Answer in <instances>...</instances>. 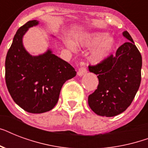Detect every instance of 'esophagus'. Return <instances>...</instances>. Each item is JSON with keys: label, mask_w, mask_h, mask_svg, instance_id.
Segmentation results:
<instances>
[{"label": "esophagus", "mask_w": 148, "mask_h": 148, "mask_svg": "<svg viewBox=\"0 0 148 148\" xmlns=\"http://www.w3.org/2000/svg\"><path fill=\"white\" fill-rule=\"evenodd\" d=\"M86 73H87V68L84 66H81V67H79L78 71H77L78 76H83L84 74H85Z\"/></svg>", "instance_id": "34e87169"}]
</instances>
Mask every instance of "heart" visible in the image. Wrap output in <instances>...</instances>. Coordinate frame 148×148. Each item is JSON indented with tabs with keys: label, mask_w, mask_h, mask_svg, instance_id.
<instances>
[{
	"label": "heart",
	"mask_w": 148,
	"mask_h": 148,
	"mask_svg": "<svg viewBox=\"0 0 148 148\" xmlns=\"http://www.w3.org/2000/svg\"><path fill=\"white\" fill-rule=\"evenodd\" d=\"M66 44L71 49H74L71 42L67 41ZM81 44L88 47L97 46L91 55V60L94 63H101L110 55L114 46V40L113 38H109L105 33H95L90 34L84 40H81Z\"/></svg>",
	"instance_id": "1"
}]
</instances>
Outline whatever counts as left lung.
<instances>
[{"mask_svg": "<svg viewBox=\"0 0 148 148\" xmlns=\"http://www.w3.org/2000/svg\"><path fill=\"white\" fill-rule=\"evenodd\" d=\"M129 40L103 62L89 65V71L97 74L99 84L88 96V104L97 115L114 117L124 112L132 103L141 81L142 58L127 31Z\"/></svg>", "mask_w": 148, "mask_h": 148, "instance_id": "8db88e82", "label": "left lung"}]
</instances>
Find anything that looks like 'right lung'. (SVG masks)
Here are the masks:
<instances>
[{"instance_id":"1","label":"right lung","mask_w":148,"mask_h":148,"mask_svg":"<svg viewBox=\"0 0 148 148\" xmlns=\"http://www.w3.org/2000/svg\"><path fill=\"white\" fill-rule=\"evenodd\" d=\"M38 24L29 21L21 27L13 39L5 60V81L14 101L32 114H41L54 108L65 81L77 72L67 61L51 50L31 56L23 46L22 38L28 28Z\"/></svg>"}]
</instances>
